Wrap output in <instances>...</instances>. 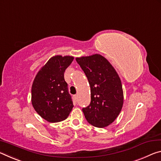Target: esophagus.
<instances>
[{"mask_svg": "<svg viewBox=\"0 0 161 161\" xmlns=\"http://www.w3.org/2000/svg\"><path fill=\"white\" fill-rule=\"evenodd\" d=\"M73 97H74V99L75 100V101H77V100H78V96H77V95H75V96H73Z\"/></svg>", "mask_w": 161, "mask_h": 161, "instance_id": "1", "label": "esophagus"}]
</instances>
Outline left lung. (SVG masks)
<instances>
[{
  "label": "left lung",
  "mask_w": 161,
  "mask_h": 161,
  "mask_svg": "<svg viewBox=\"0 0 161 161\" xmlns=\"http://www.w3.org/2000/svg\"><path fill=\"white\" fill-rule=\"evenodd\" d=\"M88 78L91 101L83 112L88 122L105 128L118 116L123 105V91L119 75L105 57L100 54L76 58Z\"/></svg>",
  "instance_id": "obj_1"
}]
</instances>
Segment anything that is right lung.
I'll list each match as a JSON object with an SVG mask.
<instances>
[{"label": "right lung", "mask_w": 161, "mask_h": 161, "mask_svg": "<svg viewBox=\"0 0 161 161\" xmlns=\"http://www.w3.org/2000/svg\"><path fill=\"white\" fill-rule=\"evenodd\" d=\"M74 58L54 56L36 75L31 88V102L38 114L50 123L66 119L73 104L68 91L64 72Z\"/></svg>", "instance_id": "obj_1"}]
</instances>
